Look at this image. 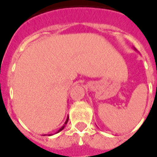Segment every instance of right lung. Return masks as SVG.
Returning <instances> with one entry per match:
<instances>
[{"label":"right lung","mask_w":157,"mask_h":157,"mask_svg":"<svg viewBox=\"0 0 157 157\" xmlns=\"http://www.w3.org/2000/svg\"><path fill=\"white\" fill-rule=\"evenodd\" d=\"M68 120H69V117H67V120H66V121L64 122V125H63V127H62V128H61L60 129H59V130H58V131H57V133H58V132H60L61 130H63V128H64V126H65V124H67V122H68Z\"/></svg>","instance_id":"right-lung-1"}]
</instances>
